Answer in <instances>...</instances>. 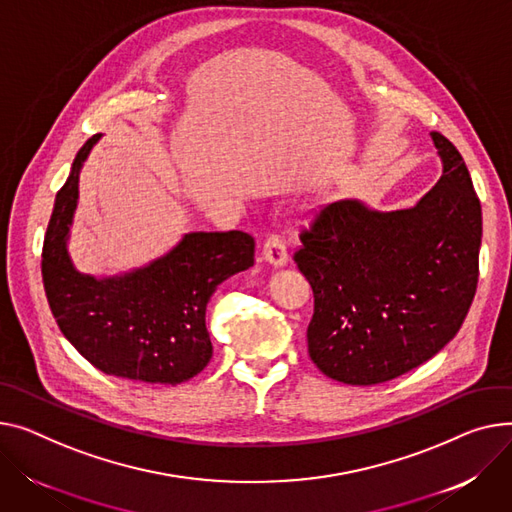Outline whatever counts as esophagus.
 I'll use <instances>...</instances> for the list:
<instances>
[{
  "mask_svg": "<svg viewBox=\"0 0 512 512\" xmlns=\"http://www.w3.org/2000/svg\"><path fill=\"white\" fill-rule=\"evenodd\" d=\"M261 255L267 263H271L274 267H282L288 263V251H286V245L282 241L280 234H269L265 238L263 243V249H261Z\"/></svg>",
  "mask_w": 512,
  "mask_h": 512,
  "instance_id": "34e87169",
  "label": "esophagus"
}]
</instances>
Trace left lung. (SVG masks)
Instances as JSON below:
<instances>
[{"label": "left lung", "instance_id": "1", "mask_svg": "<svg viewBox=\"0 0 512 512\" xmlns=\"http://www.w3.org/2000/svg\"><path fill=\"white\" fill-rule=\"evenodd\" d=\"M438 183L410 210L329 203L294 253L315 294L309 356L329 379L377 385L412 370L459 331L480 274L482 206L459 150L438 131Z\"/></svg>", "mask_w": 512, "mask_h": 512}]
</instances>
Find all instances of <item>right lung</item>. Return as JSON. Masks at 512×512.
<instances>
[{"mask_svg":"<svg viewBox=\"0 0 512 512\" xmlns=\"http://www.w3.org/2000/svg\"><path fill=\"white\" fill-rule=\"evenodd\" d=\"M100 133L78 152L57 193L43 245V284L61 333L92 366L113 377L179 385L208 366L206 309L216 288L255 261L241 230L189 232L166 255L111 278L80 274L67 253L84 160Z\"/></svg>","mask_w":512,"mask_h":512,"instance_id":"1","label":"right lung"}]
</instances>
